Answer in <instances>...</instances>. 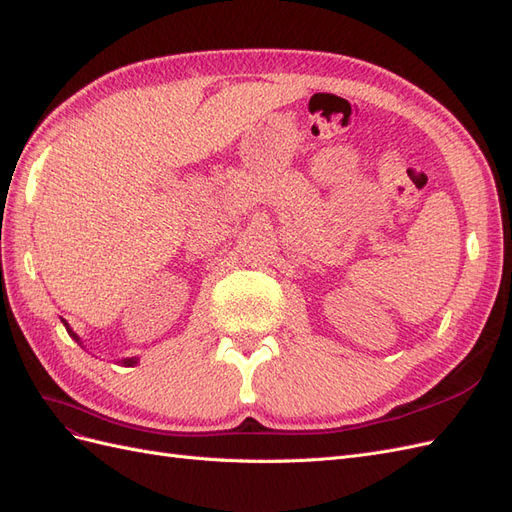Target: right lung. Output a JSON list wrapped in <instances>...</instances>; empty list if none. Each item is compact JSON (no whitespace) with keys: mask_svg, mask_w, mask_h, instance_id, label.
I'll return each instance as SVG.
<instances>
[{"mask_svg":"<svg viewBox=\"0 0 512 512\" xmlns=\"http://www.w3.org/2000/svg\"><path fill=\"white\" fill-rule=\"evenodd\" d=\"M64 324H66V322H64ZM66 329H68V327H66ZM68 333H70V335L76 339V342H79V337H76V335H74L70 329H68ZM123 363H126V365H130V367H132V365L136 363V359H134V356H132V359H126V361H123Z\"/></svg>","mask_w":512,"mask_h":512,"instance_id":"add662e5","label":"right lung"}]
</instances>
